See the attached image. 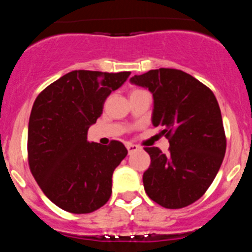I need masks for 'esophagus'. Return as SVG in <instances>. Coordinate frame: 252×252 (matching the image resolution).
Returning <instances> with one entry per match:
<instances>
[{
	"label": "esophagus",
	"mask_w": 252,
	"mask_h": 252,
	"mask_svg": "<svg viewBox=\"0 0 252 252\" xmlns=\"http://www.w3.org/2000/svg\"><path fill=\"white\" fill-rule=\"evenodd\" d=\"M126 148H127L128 154L132 153V151L139 150V146H137V145H133V144H126Z\"/></svg>",
	"instance_id": "1"
}]
</instances>
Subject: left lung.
<instances>
[{"label": "left lung", "instance_id": "8db88e82", "mask_svg": "<svg viewBox=\"0 0 252 252\" xmlns=\"http://www.w3.org/2000/svg\"><path fill=\"white\" fill-rule=\"evenodd\" d=\"M130 82L146 88L154 99L151 122L162 126L170 154L145 148L151 164L142 182L146 194L161 207L194 203L212 184L226 153L218 102L208 87L178 69L160 68Z\"/></svg>", "mask_w": 252, "mask_h": 252}]
</instances>
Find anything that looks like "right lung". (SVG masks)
<instances>
[{
	"mask_svg": "<svg viewBox=\"0 0 252 252\" xmlns=\"http://www.w3.org/2000/svg\"><path fill=\"white\" fill-rule=\"evenodd\" d=\"M130 72L73 70L35 99L28 131L29 165L44 194L70 213H91L107 203L112 174L127 155L120 141L108 146L87 140L111 92Z\"/></svg>",
	"mask_w": 252,
	"mask_h": 252,
	"instance_id": "add662e5",
	"label": "right lung"
}]
</instances>
